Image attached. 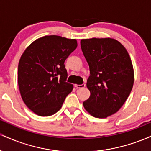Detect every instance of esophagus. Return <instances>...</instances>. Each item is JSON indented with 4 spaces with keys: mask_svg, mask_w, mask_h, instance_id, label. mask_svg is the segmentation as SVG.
<instances>
[{
    "mask_svg": "<svg viewBox=\"0 0 151 151\" xmlns=\"http://www.w3.org/2000/svg\"><path fill=\"white\" fill-rule=\"evenodd\" d=\"M75 87L77 88V89H82V88L85 87V84H75Z\"/></svg>",
    "mask_w": 151,
    "mask_h": 151,
    "instance_id": "34e87169",
    "label": "esophagus"
}]
</instances>
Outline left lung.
I'll return each mask as SVG.
<instances>
[{"label": "left lung", "mask_w": 151, "mask_h": 151, "mask_svg": "<svg viewBox=\"0 0 151 151\" xmlns=\"http://www.w3.org/2000/svg\"><path fill=\"white\" fill-rule=\"evenodd\" d=\"M80 44L90 71L86 86L91 95L83 105L92 116L106 118L121 109L132 90L131 58L126 48L112 38L83 39Z\"/></svg>", "instance_id": "1"}]
</instances>
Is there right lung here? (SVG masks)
<instances>
[{"mask_svg": "<svg viewBox=\"0 0 151 151\" xmlns=\"http://www.w3.org/2000/svg\"><path fill=\"white\" fill-rule=\"evenodd\" d=\"M77 47L75 39L47 35L35 40L20 59L18 83L21 97L40 116L53 115L61 109L73 89L67 82L65 61Z\"/></svg>", "mask_w": 151, "mask_h": 151, "instance_id": "1", "label": "right lung"}]
</instances>
